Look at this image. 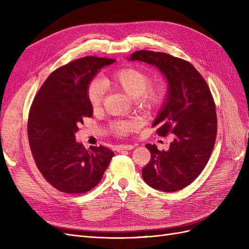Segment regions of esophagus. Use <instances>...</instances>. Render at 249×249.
I'll list each match as a JSON object with an SVG mask.
<instances>
[{
  "mask_svg": "<svg viewBox=\"0 0 249 249\" xmlns=\"http://www.w3.org/2000/svg\"><path fill=\"white\" fill-rule=\"evenodd\" d=\"M134 146L131 144H120L116 147L117 152H123V150H131Z\"/></svg>",
  "mask_w": 249,
  "mask_h": 249,
  "instance_id": "34e87169",
  "label": "esophagus"
}]
</instances>
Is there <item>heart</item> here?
<instances>
[{"mask_svg": "<svg viewBox=\"0 0 249 249\" xmlns=\"http://www.w3.org/2000/svg\"><path fill=\"white\" fill-rule=\"evenodd\" d=\"M148 74L137 69H124L106 76L100 81H93L87 89V99L93 110L100 109L103 103L105 87L123 91L135 100L136 106L143 110H152L163 99V89L158 85H149ZM139 126L136 119L117 120L111 124V130L117 135H125Z\"/></svg>", "mask_w": 249, "mask_h": 249, "instance_id": "obj_1", "label": "heart"}]
</instances>
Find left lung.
Masks as SVG:
<instances>
[{
	"label": "left lung",
	"instance_id": "1",
	"mask_svg": "<svg viewBox=\"0 0 249 249\" xmlns=\"http://www.w3.org/2000/svg\"><path fill=\"white\" fill-rule=\"evenodd\" d=\"M127 60L156 66L167 81V94L153 126L160 136L172 133L173 140L162 152L155 144L145 145L152 158L142 178L154 189L178 191L200 175L212 154L217 134L213 96L201 74L183 59L137 51Z\"/></svg>",
	"mask_w": 249,
	"mask_h": 249
}]
</instances>
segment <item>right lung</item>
Returning <instances> with one entry per match:
<instances>
[{
    "label": "right lung",
    "instance_id": "right-lung-1",
    "mask_svg": "<svg viewBox=\"0 0 249 249\" xmlns=\"http://www.w3.org/2000/svg\"><path fill=\"white\" fill-rule=\"evenodd\" d=\"M116 60L77 59L53 71L37 92L28 119V137L41 175L57 190L82 194L101 182L114 153L105 146L85 149L76 141L79 124L91 117L90 82Z\"/></svg>",
    "mask_w": 249,
    "mask_h": 249
}]
</instances>
